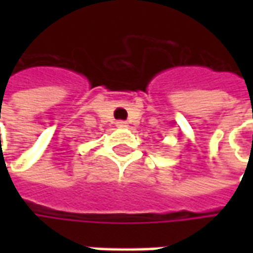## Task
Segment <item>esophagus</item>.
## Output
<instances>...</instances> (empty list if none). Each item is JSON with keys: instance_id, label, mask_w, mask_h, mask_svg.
<instances>
[{"instance_id": "esophagus-1", "label": "esophagus", "mask_w": 253, "mask_h": 253, "mask_svg": "<svg viewBox=\"0 0 253 253\" xmlns=\"http://www.w3.org/2000/svg\"><path fill=\"white\" fill-rule=\"evenodd\" d=\"M115 125H117L118 128H126V126H128V124L125 121H117L115 122Z\"/></svg>"}]
</instances>
